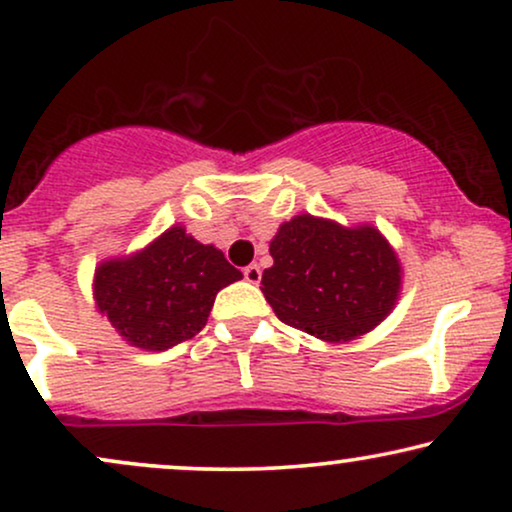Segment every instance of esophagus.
<instances>
[{
	"label": "esophagus",
	"mask_w": 512,
	"mask_h": 512,
	"mask_svg": "<svg viewBox=\"0 0 512 512\" xmlns=\"http://www.w3.org/2000/svg\"><path fill=\"white\" fill-rule=\"evenodd\" d=\"M243 276H245V281L255 283V286L262 281V271H260V267H257V264H250V267H245Z\"/></svg>",
	"instance_id": "esophagus-1"
}]
</instances>
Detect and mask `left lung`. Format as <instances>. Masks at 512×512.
Wrapping results in <instances>:
<instances>
[{"label":"left lung","mask_w":512,"mask_h":512,"mask_svg":"<svg viewBox=\"0 0 512 512\" xmlns=\"http://www.w3.org/2000/svg\"><path fill=\"white\" fill-rule=\"evenodd\" d=\"M262 293L288 326L323 342H349L385 321L401 293V264L373 224L342 226L297 215L278 226Z\"/></svg>","instance_id":"1"}]
</instances>
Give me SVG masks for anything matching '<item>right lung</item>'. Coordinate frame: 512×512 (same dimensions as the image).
Listing matches in <instances>:
<instances>
[{
  "label": "right lung",
  "mask_w": 512,
  "mask_h": 512,
  "mask_svg": "<svg viewBox=\"0 0 512 512\" xmlns=\"http://www.w3.org/2000/svg\"><path fill=\"white\" fill-rule=\"evenodd\" d=\"M241 278L222 250L174 224L146 248L99 262L92 290L96 312L127 345L165 352L193 338L219 290Z\"/></svg>",
  "instance_id": "1"
}]
</instances>
